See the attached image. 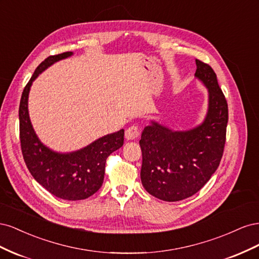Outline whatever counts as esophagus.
Instances as JSON below:
<instances>
[{"instance_id": "esophagus-1", "label": "esophagus", "mask_w": 259, "mask_h": 259, "mask_svg": "<svg viewBox=\"0 0 259 259\" xmlns=\"http://www.w3.org/2000/svg\"><path fill=\"white\" fill-rule=\"evenodd\" d=\"M139 136V128L136 125H133V126L128 127L126 131H125V138L127 140H133L136 139Z\"/></svg>"}]
</instances>
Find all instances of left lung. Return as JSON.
I'll use <instances>...</instances> for the list:
<instances>
[{
    "label": "left lung",
    "instance_id": "left-lung-1",
    "mask_svg": "<svg viewBox=\"0 0 259 259\" xmlns=\"http://www.w3.org/2000/svg\"><path fill=\"white\" fill-rule=\"evenodd\" d=\"M194 77L208 93L204 120L186 131L171 130L155 120L142 133L140 179L147 192L166 202L191 197L204 186L221 163L226 143L228 105L208 65L195 59Z\"/></svg>",
    "mask_w": 259,
    "mask_h": 259
}]
</instances>
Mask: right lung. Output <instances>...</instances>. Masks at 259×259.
<instances>
[{"mask_svg":"<svg viewBox=\"0 0 259 259\" xmlns=\"http://www.w3.org/2000/svg\"><path fill=\"white\" fill-rule=\"evenodd\" d=\"M73 52L50 56L35 69L22 92L19 106V130L23 160L36 182L55 197L77 201L99 190L105 177L106 160L124 143V130L105 135L79 150L55 151L44 145L30 120L28 99L36 77L55 62L71 57Z\"/></svg>","mask_w":259,"mask_h":259,"instance_id":"right-lung-1","label":"right lung"}]
</instances>
